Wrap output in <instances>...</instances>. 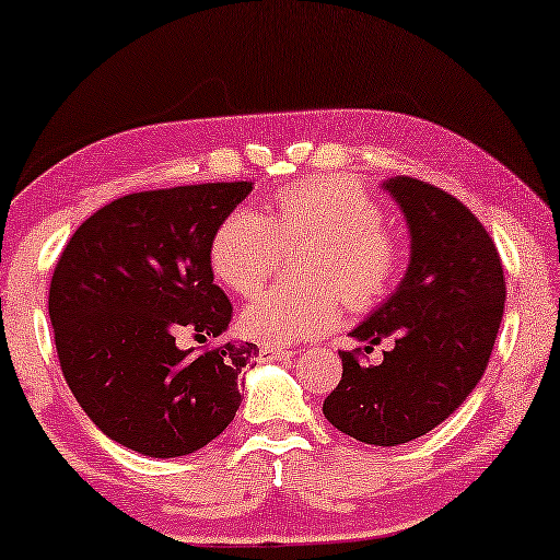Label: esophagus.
Segmentation results:
<instances>
[{"label":"esophagus","mask_w":560,"mask_h":560,"mask_svg":"<svg viewBox=\"0 0 560 560\" xmlns=\"http://www.w3.org/2000/svg\"><path fill=\"white\" fill-rule=\"evenodd\" d=\"M293 350H282V347H262L259 350V362H280L293 358Z\"/></svg>","instance_id":"34e87169"}]
</instances>
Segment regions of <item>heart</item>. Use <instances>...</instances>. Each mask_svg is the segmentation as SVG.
<instances>
[{
	"label": "heart",
	"mask_w": 560,
	"mask_h": 560,
	"mask_svg": "<svg viewBox=\"0 0 560 560\" xmlns=\"http://www.w3.org/2000/svg\"><path fill=\"white\" fill-rule=\"evenodd\" d=\"M373 195L350 179L288 185L275 213L236 208L210 236L208 259L218 280L236 295H257L272 278L282 246L311 244L301 272L306 285L272 288L244 308L238 329L262 345H293L324 334L342 314L377 306L401 270V249L386 229Z\"/></svg>",
	"instance_id": "1"
}]
</instances>
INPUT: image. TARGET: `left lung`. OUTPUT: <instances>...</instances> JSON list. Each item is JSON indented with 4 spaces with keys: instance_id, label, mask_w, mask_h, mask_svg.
Returning a JSON list of instances; mask_svg holds the SVG:
<instances>
[{
    "instance_id": "8db88e82",
    "label": "left lung",
    "mask_w": 560,
    "mask_h": 560,
    "mask_svg": "<svg viewBox=\"0 0 560 560\" xmlns=\"http://www.w3.org/2000/svg\"><path fill=\"white\" fill-rule=\"evenodd\" d=\"M411 234V262L396 293L352 331L381 345V365L339 352L342 381L324 417L365 445L394 447L445 422L481 381L504 314V267L483 223L460 200L413 177H390Z\"/></svg>"
}]
</instances>
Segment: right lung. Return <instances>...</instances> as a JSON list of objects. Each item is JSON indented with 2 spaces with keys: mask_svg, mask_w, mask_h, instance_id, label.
<instances>
[{
  "mask_svg": "<svg viewBox=\"0 0 560 560\" xmlns=\"http://www.w3.org/2000/svg\"><path fill=\"white\" fill-rule=\"evenodd\" d=\"M254 183L133 192L69 238L50 278L48 314L71 394L107 438L149 457L190 455L236 417L238 373L257 345L179 350L192 331H226L231 308L208 246Z\"/></svg>",
  "mask_w": 560,
  "mask_h": 560,
  "instance_id": "right-lung-1",
  "label": "right lung"
}]
</instances>
